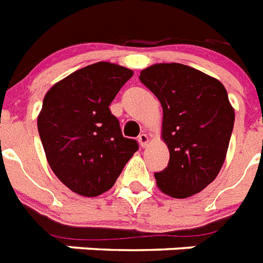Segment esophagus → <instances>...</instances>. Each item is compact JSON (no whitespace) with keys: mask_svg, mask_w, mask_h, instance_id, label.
<instances>
[{"mask_svg":"<svg viewBox=\"0 0 263 263\" xmlns=\"http://www.w3.org/2000/svg\"><path fill=\"white\" fill-rule=\"evenodd\" d=\"M138 142H140V145H141V148H145L149 142L148 134H145V133L140 134V136H138Z\"/></svg>","mask_w":263,"mask_h":263,"instance_id":"34e87169","label":"esophagus"}]
</instances>
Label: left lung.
Here are the masks:
<instances>
[{"label":"left lung","instance_id":"1","mask_svg":"<svg viewBox=\"0 0 263 263\" xmlns=\"http://www.w3.org/2000/svg\"><path fill=\"white\" fill-rule=\"evenodd\" d=\"M140 80L163 107L168 165L155 172L163 193L186 198L212 183L226 160L235 111L218 80L182 64H156Z\"/></svg>","mask_w":263,"mask_h":263}]
</instances>
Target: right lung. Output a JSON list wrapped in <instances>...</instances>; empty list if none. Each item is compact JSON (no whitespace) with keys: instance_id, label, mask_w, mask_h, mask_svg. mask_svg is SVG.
Masks as SVG:
<instances>
[{"instance_id":"add662e5","label":"right lung","mask_w":263,"mask_h":263,"mask_svg":"<svg viewBox=\"0 0 263 263\" xmlns=\"http://www.w3.org/2000/svg\"><path fill=\"white\" fill-rule=\"evenodd\" d=\"M133 70L98 62L52 85L43 99L37 130L52 172L72 191L96 197L110 190L138 151L123 137L110 104Z\"/></svg>"}]
</instances>
